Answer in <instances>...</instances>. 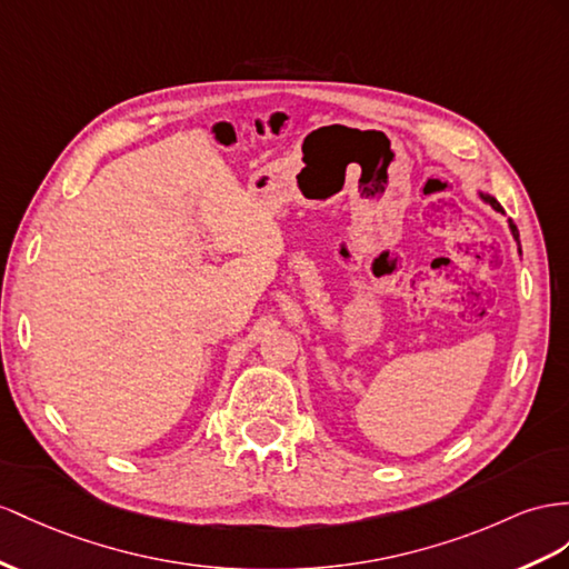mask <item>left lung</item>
Listing matches in <instances>:
<instances>
[{
    "label": "left lung",
    "mask_w": 569,
    "mask_h": 569,
    "mask_svg": "<svg viewBox=\"0 0 569 569\" xmlns=\"http://www.w3.org/2000/svg\"><path fill=\"white\" fill-rule=\"evenodd\" d=\"M478 194H480V199H483L486 203H490V207H492L495 211H500V213H505V211H502V207H500V201H498V199H495L492 194H488V192H478ZM507 223H509V232H512V238H515V240H517V244H519V230H517V226H515L512 221H507ZM519 252H521V247H519Z\"/></svg>",
    "instance_id": "1"
}]
</instances>
